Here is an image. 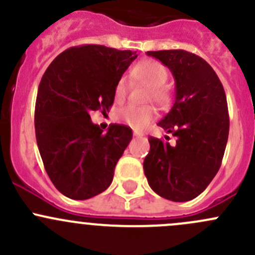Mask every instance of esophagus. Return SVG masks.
<instances>
[{
	"mask_svg": "<svg viewBox=\"0 0 255 255\" xmlns=\"http://www.w3.org/2000/svg\"><path fill=\"white\" fill-rule=\"evenodd\" d=\"M133 135H134V137H143V133L134 130V132H133Z\"/></svg>",
	"mask_w": 255,
	"mask_h": 255,
	"instance_id": "esophagus-1",
	"label": "esophagus"
}]
</instances>
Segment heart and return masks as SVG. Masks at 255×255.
<instances>
[{"label":"heart","mask_w":255,"mask_h":255,"mask_svg":"<svg viewBox=\"0 0 255 255\" xmlns=\"http://www.w3.org/2000/svg\"><path fill=\"white\" fill-rule=\"evenodd\" d=\"M134 80L149 86L146 100L153 101L161 109H168L173 100L171 90L165 84L169 78V71L165 66L156 60L146 59L135 64L130 70ZM127 96V81L121 78L115 86V100L122 102ZM118 121L126 123L137 130H142L155 118V110L151 106H126L116 113Z\"/></svg>","instance_id":"1"}]
</instances>
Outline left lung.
Listing matches in <instances>:
<instances>
[{
	"label": "left lung",
	"mask_w": 255,
	"mask_h": 255,
	"mask_svg": "<svg viewBox=\"0 0 255 255\" xmlns=\"http://www.w3.org/2000/svg\"><path fill=\"white\" fill-rule=\"evenodd\" d=\"M146 55L168 66L175 79V102L158 126L176 137V144L149 137L144 174L159 196L190 201L206 189L222 163L230 132L225 89L196 54L176 49Z\"/></svg>",
	"instance_id": "obj_1"
}]
</instances>
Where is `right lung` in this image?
<instances>
[{
  "label": "right lung",
  "mask_w": 255,
  "mask_h": 255,
  "mask_svg": "<svg viewBox=\"0 0 255 255\" xmlns=\"http://www.w3.org/2000/svg\"><path fill=\"white\" fill-rule=\"evenodd\" d=\"M135 58V51L105 45L73 47L51 61L40 80L34 112L38 149L51 182L69 199H91L111 185L132 129L115 123L104 133L90 112L109 111L116 84Z\"/></svg>",
  "instance_id": "1"
}]
</instances>
